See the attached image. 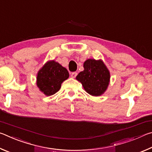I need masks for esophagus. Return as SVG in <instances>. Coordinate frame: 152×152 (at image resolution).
Instances as JSON below:
<instances>
[{"label":"esophagus","instance_id":"obj_1","mask_svg":"<svg viewBox=\"0 0 152 152\" xmlns=\"http://www.w3.org/2000/svg\"><path fill=\"white\" fill-rule=\"evenodd\" d=\"M77 74H78V73L77 72H72L71 74V77L72 78H76V76H77Z\"/></svg>","mask_w":152,"mask_h":152}]
</instances>
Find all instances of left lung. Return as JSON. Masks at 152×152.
I'll return each instance as SVG.
<instances>
[{
	"mask_svg": "<svg viewBox=\"0 0 152 152\" xmlns=\"http://www.w3.org/2000/svg\"><path fill=\"white\" fill-rule=\"evenodd\" d=\"M84 70L77 75L76 79L82 84L84 89L94 96L104 93L110 83L109 69L102 60L88 59L84 62Z\"/></svg>",
	"mask_w": 152,
	"mask_h": 152,
	"instance_id": "obj_1",
	"label": "left lung"
}]
</instances>
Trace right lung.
Wrapping results in <instances>:
<instances>
[{
  "mask_svg": "<svg viewBox=\"0 0 152 152\" xmlns=\"http://www.w3.org/2000/svg\"><path fill=\"white\" fill-rule=\"evenodd\" d=\"M69 78L67 69L53 60H49L38 71L36 84L45 96H51L60 89L61 83Z\"/></svg>",
  "mask_w": 152,
  "mask_h": 152,
  "instance_id": "add662e5",
  "label": "right lung"
}]
</instances>
